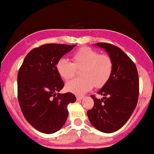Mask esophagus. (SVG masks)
Here are the masks:
<instances>
[{"label": "esophagus", "mask_w": 154, "mask_h": 154, "mask_svg": "<svg viewBox=\"0 0 154 154\" xmlns=\"http://www.w3.org/2000/svg\"><path fill=\"white\" fill-rule=\"evenodd\" d=\"M82 98H83V96H80V95H77V96H76V99H77L78 101L82 100Z\"/></svg>", "instance_id": "esophagus-1"}]
</instances>
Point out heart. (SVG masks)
<instances>
[{"mask_svg":"<svg viewBox=\"0 0 154 154\" xmlns=\"http://www.w3.org/2000/svg\"><path fill=\"white\" fill-rule=\"evenodd\" d=\"M73 62L64 57L56 63L57 73L63 79L68 80L80 71L81 78L68 82L65 89L68 92L81 95L91 91L94 86L102 87L109 81L113 70L112 60L107 54H100L90 47H82L72 56Z\"/></svg>","mask_w":154,"mask_h":154,"instance_id":"1","label":"heart"}]
</instances>
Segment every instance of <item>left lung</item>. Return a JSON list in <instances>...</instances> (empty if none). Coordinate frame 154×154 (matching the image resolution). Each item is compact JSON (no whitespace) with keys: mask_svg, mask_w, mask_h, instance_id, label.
<instances>
[{"mask_svg":"<svg viewBox=\"0 0 154 154\" xmlns=\"http://www.w3.org/2000/svg\"><path fill=\"white\" fill-rule=\"evenodd\" d=\"M113 62L112 73L106 83L97 92L104 96L98 99L91 95L94 105L87 111L94 127L104 133H112L127 123L136 107L139 93L137 68L121 49L109 43L98 42Z\"/></svg>","mask_w":154,"mask_h":154,"instance_id":"8db88e82","label":"left lung"}]
</instances>
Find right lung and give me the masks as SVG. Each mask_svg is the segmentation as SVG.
Here are the masks:
<instances>
[{"label": "right lung", "mask_w": 154, "mask_h": 154, "mask_svg": "<svg viewBox=\"0 0 154 154\" xmlns=\"http://www.w3.org/2000/svg\"><path fill=\"white\" fill-rule=\"evenodd\" d=\"M75 45L45 44L27 53L17 76L18 100L24 117L36 130L53 134L65 124L72 93L59 94L64 86L56 63Z\"/></svg>", "instance_id": "obj_1"}]
</instances>
